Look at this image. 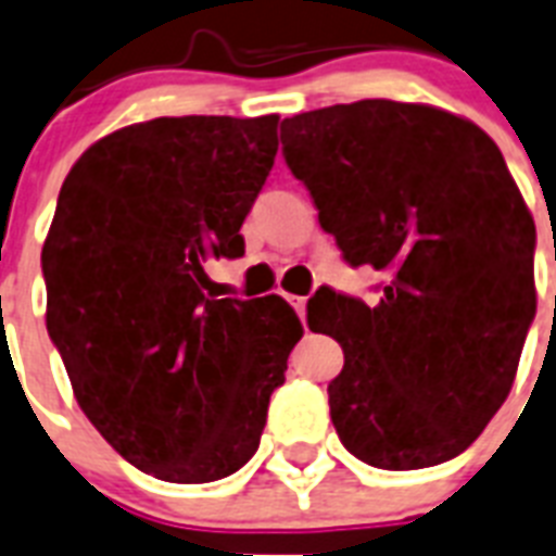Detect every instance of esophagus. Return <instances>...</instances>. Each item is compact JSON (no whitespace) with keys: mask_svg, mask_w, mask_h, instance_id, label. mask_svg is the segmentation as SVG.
<instances>
[{"mask_svg":"<svg viewBox=\"0 0 556 556\" xmlns=\"http://www.w3.org/2000/svg\"><path fill=\"white\" fill-rule=\"evenodd\" d=\"M288 302H291L293 311L300 314V319H305V296H288Z\"/></svg>","mask_w":556,"mask_h":556,"instance_id":"34e87169","label":"esophagus"}]
</instances>
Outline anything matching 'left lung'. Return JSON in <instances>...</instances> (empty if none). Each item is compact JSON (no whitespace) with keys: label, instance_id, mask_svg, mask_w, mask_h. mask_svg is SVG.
Masks as SVG:
<instances>
[{"label":"left lung","instance_id":"8db88e82","mask_svg":"<svg viewBox=\"0 0 556 556\" xmlns=\"http://www.w3.org/2000/svg\"><path fill=\"white\" fill-rule=\"evenodd\" d=\"M282 153L380 302L328 288L311 331L342 345V445L374 468L457 457L511 391L536 314L534 219L494 139L442 108L363 99L282 122Z\"/></svg>","mask_w":556,"mask_h":556}]
</instances>
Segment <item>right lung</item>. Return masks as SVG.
Wrapping results in <instances>:
<instances>
[{
	"label": "right lung",
	"instance_id": "right-lung-1",
	"mask_svg": "<svg viewBox=\"0 0 556 556\" xmlns=\"http://www.w3.org/2000/svg\"><path fill=\"white\" fill-rule=\"evenodd\" d=\"M279 116H160L76 160L42 248L48 333L74 396L122 457L214 482L254 457L302 323L282 296L216 300L205 263L239 233Z\"/></svg>",
	"mask_w": 556,
	"mask_h": 556
}]
</instances>
